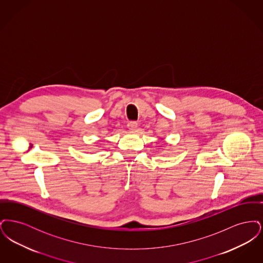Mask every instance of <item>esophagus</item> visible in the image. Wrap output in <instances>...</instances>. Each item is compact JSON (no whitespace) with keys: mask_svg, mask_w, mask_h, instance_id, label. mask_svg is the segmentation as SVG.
<instances>
[{"mask_svg":"<svg viewBox=\"0 0 263 263\" xmlns=\"http://www.w3.org/2000/svg\"><path fill=\"white\" fill-rule=\"evenodd\" d=\"M127 127H128V129H129L130 131H135V130L137 129L138 123L137 122H135V121H130V122L127 124Z\"/></svg>","mask_w":263,"mask_h":263,"instance_id":"esophagus-1","label":"esophagus"}]
</instances>
